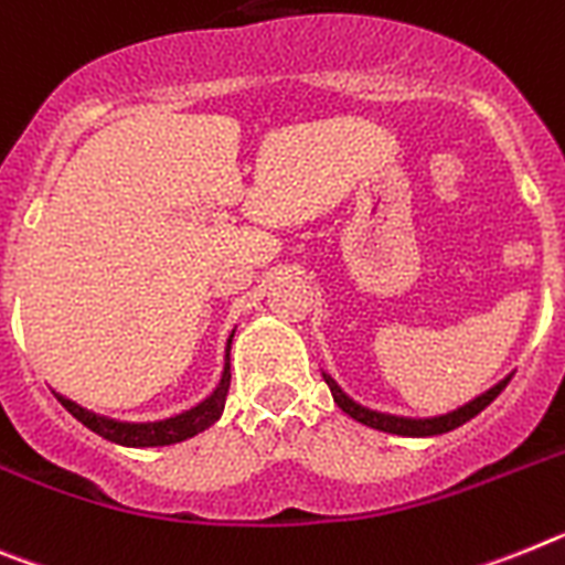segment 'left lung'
Segmentation results:
<instances>
[{
	"instance_id": "left-lung-1",
	"label": "left lung",
	"mask_w": 565,
	"mask_h": 565,
	"mask_svg": "<svg viewBox=\"0 0 565 565\" xmlns=\"http://www.w3.org/2000/svg\"><path fill=\"white\" fill-rule=\"evenodd\" d=\"M323 381H327V386H330L335 404L341 406L350 418H355L358 424L372 426V429H381V431H390V435H404V438H429V435H444V431L458 429V426H463L466 420H472L478 412L487 409V406L498 398L500 392H503V386L509 384V377H503V381L494 384L492 390H487L483 395H478L475 401L460 406V409L438 415V418H398V415H384V412L366 409V406L355 404V401H352L330 375H323Z\"/></svg>"
}]
</instances>
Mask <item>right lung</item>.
Returning <instances> with one entry per match:
<instances>
[{
  "instance_id": "add662e5",
  "label": "right lung",
  "mask_w": 565,
  "mask_h": 565,
  "mask_svg": "<svg viewBox=\"0 0 565 565\" xmlns=\"http://www.w3.org/2000/svg\"><path fill=\"white\" fill-rule=\"evenodd\" d=\"M230 343H233V335L227 341V364H224V375H222V384L215 386V392L210 395L207 401H201L199 406L193 409L181 412L175 418H167V420H156V424H125V420H113V418H102L96 412H87L82 409L78 404L73 401L62 398V406L71 412L73 418L82 420L90 431L102 435L105 440H113V444H121V446H170V444H179V440H188L199 431H204L207 426H213L215 420L222 418L224 412V401H227V392H230Z\"/></svg>"
}]
</instances>
